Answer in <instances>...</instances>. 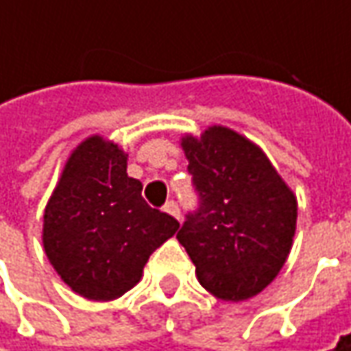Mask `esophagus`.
I'll use <instances>...</instances> for the list:
<instances>
[{
  "label": "esophagus",
  "instance_id": "obj_1",
  "mask_svg": "<svg viewBox=\"0 0 351 351\" xmlns=\"http://www.w3.org/2000/svg\"><path fill=\"white\" fill-rule=\"evenodd\" d=\"M163 210H165L167 215H171V217H175L176 220H180V209H178V205H176L175 201H167Z\"/></svg>",
  "mask_w": 351,
  "mask_h": 351
}]
</instances>
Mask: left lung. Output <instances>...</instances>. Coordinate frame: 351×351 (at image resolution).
Here are the masks:
<instances>
[{
  "instance_id": "obj_1",
  "label": "left lung",
  "mask_w": 351,
  "mask_h": 351,
  "mask_svg": "<svg viewBox=\"0 0 351 351\" xmlns=\"http://www.w3.org/2000/svg\"><path fill=\"white\" fill-rule=\"evenodd\" d=\"M199 193L176 234L201 287L226 302L262 293L293 247L298 203L261 146L230 127L210 125L180 138Z\"/></svg>"
}]
</instances>
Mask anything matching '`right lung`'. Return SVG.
<instances>
[{
	"label": "right lung",
	"instance_id": "add662e5",
	"mask_svg": "<svg viewBox=\"0 0 351 351\" xmlns=\"http://www.w3.org/2000/svg\"><path fill=\"white\" fill-rule=\"evenodd\" d=\"M175 218L142 199L127 175V154L93 134L80 142L43 213V249L66 285L108 302L131 291L150 254L178 230Z\"/></svg>",
	"mask_w": 351,
	"mask_h": 351
}]
</instances>
